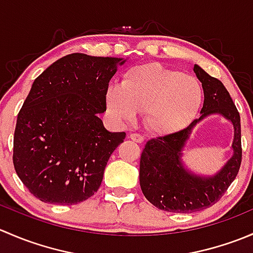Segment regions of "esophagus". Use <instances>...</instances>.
Listing matches in <instances>:
<instances>
[{
    "label": "esophagus",
    "instance_id": "1",
    "mask_svg": "<svg viewBox=\"0 0 253 253\" xmlns=\"http://www.w3.org/2000/svg\"><path fill=\"white\" fill-rule=\"evenodd\" d=\"M129 138L136 143H143V141H144V137L138 133H131L129 134Z\"/></svg>",
    "mask_w": 253,
    "mask_h": 253
}]
</instances>
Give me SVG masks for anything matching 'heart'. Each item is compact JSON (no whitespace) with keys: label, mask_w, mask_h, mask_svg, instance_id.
Wrapping results in <instances>:
<instances>
[{"label":"heart","mask_w":253,"mask_h":253,"mask_svg":"<svg viewBox=\"0 0 253 253\" xmlns=\"http://www.w3.org/2000/svg\"><path fill=\"white\" fill-rule=\"evenodd\" d=\"M108 112L119 122L131 121L144 109V124L153 133L172 134L192 122L203 101L197 78L159 63L128 70L122 84L106 89Z\"/></svg>","instance_id":"b5f03b06"}]
</instances>
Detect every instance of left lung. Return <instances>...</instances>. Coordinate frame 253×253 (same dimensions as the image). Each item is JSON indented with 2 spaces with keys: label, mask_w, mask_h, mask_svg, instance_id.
Segmentation results:
<instances>
[{
  "label": "left lung",
  "mask_w": 253,
  "mask_h": 253,
  "mask_svg": "<svg viewBox=\"0 0 253 253\" xmlns=\"http://www.w3.org/2000/svg\"><path fill=\"white\" fill-rule=\"evenodd\" d=\"M193 71L205 93L201 116L176 133L148 141L139 163V185L144 197L157 208L172 213H193L218 202L235 180L241 164L240 115L230 94L219 79L198 65ZM211 114H220L233 125V155L215 174H196L183 163V148L192 129Z\"/></svg>",
  "instance_id": "left-lung-1"
}]
</instances>
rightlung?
Instances as JSON below:
<instances>
[{
  "mask_svg": "<svg viewBox=\"0 0 253 253\" xmlns=\"http://www.w3.org/2000/svg\"><path fill=\"white\" fill-rule=\"evenodd\" d=\"M126 58L71 53L33 82L17 117L13 164L18 177L45 203L70 206L100 187L109 158L125 132H109V82Z\"/></svg>",
  "mask_w": 253,
  "mask_h": 253,
  "instance_id": "obj_1",
  "label": "right lung"
}]
</instances>
